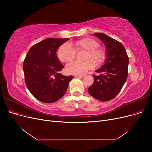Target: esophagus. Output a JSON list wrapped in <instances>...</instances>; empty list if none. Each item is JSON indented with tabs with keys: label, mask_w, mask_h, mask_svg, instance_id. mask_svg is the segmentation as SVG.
I'll list each match as a JSON object with an SVG mask.
<instances>
[{
	"label": "esophagus",
	"mask_w": 152,
	"mask_h": 152,
	"mask_svg": "<svg viewBox=\"0 0 152 152\" xmlns=\"http://www.w3.org/2000/svg\"><path fill=\"white\" fill-rule=\"evenodd\" d=\"M75 77H77V78H82V77H84V75H75Z\"/></svg>",
	"instance_id": "1"
}]
</instances>
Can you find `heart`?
Instances as JSON below:
<instances>
[{
	"instance_id": "heart-1",
	"label": "heart",
	"mask_w": 152,
	"mask_h": 152,
	"mask_svg": "<svg viewBox=\"0 0 152 152\" xmlns=\"http://www.w3.org/2000/svg\"><path fill=\"white\" fill-rule=\"evenodd\" d=\"M98 46L99 43L96 40L92 38H84L73 44V48L70 44L64 43L58 48L57 56L61 62L69 63L75 59V51L86 50L83 57L85 61L72 62L66 67V70L69 74L82 75L93 69L95 65H101L104 61L106 53Z\"/></svg>"
}]
</instances>
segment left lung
Here are the masks:
<instances>
[{
    "mask_svg": "<svg viewBox=\"0 0 152 152\" xmlns=\"http://www.w3.org/2000/svg\"><path fill=\"white\" fill-rule=\"evenodd\" d=\"M104 43L106 61L96 70L99 75H94V82L88 89L90 95L102 102H107L119 93L127 77L129 57L124 45L104 34H94Z\"/></svg>",
    "mask_w": 152,
    "mask_h": 152,
    "instance_id": "obj_1",
    "label": "left lung"
}]
</instances>
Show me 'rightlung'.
I'll return each instance as SVG.
<instances>
[{
    "mask_svg": "<svg viewBox=\"0 0 152 152\" xmlns=\"http://www.w3.org/2000/svg\"><path fill=\"white\" fill-rule=\"evenodd\" d=\"M67 39L48 38L34 45L27 53L23 72L27 88L34 97L45 103H51L66 93L73 76H65L59 72L64 68L56 51Z\"/></svg>",
    "mask_w": 152,
    "mask_h": 152,
    "instance_id": "right-lung-1",
    "label": "right lung"
}]
</instances>
